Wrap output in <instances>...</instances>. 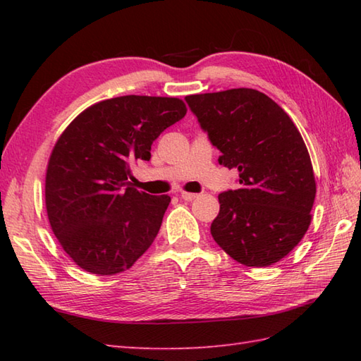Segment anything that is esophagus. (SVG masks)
Here are the masks:
<instances>
[{"label": "esophagus", "mask_w": 361, "mask_h": 361, "mask_svg": "<svg viewBox=\"0 0 361 361\" xmlns=\"http://www.w3.org/2000/svg\"><path fill=\"white\" fill-rule=\"evenodd\" d=\"M180 197L183 198V200H186V202H192L194 198H197V194H192V192H186V190H181Z\"/></svg>", "instance_id": "esophagus-1"}]
</instances>
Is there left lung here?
<instances>
[{
    "label": "left lung",
    "mask_w": 361,
    "mask_h": 361,
    "mask_svg": "<svg viewBox=\"0 0 361 361\" xmlns=\"http://www.w3.org/2000/svg\"><path fill=\"white\" fill-rule=\"evenodd\" d=\"M186 102L221 152L219 163L239 172V188L219 195L214 240L247 267L279 262L307 233L317 194L301 133L273 99L252 88L190 94Z\"/></svg>",
    "instance_id": "1"
}]
</instances>
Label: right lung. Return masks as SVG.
I'll use <instances>...</instances> for the list:
<instances>
[{
	"mask_svg": "<svg viewBox=\"0 0 361 361\" xmlns=\"http://www.w3.org/2000/svg\"><path fill=\"white\" fill-rule=\"evenodd\" d=\"M186 111L178 97H113L88 106L59 136L46 169V212L82 270L126 271L155 240L171 197L140 192L127 180Z\"/></svg>",
	"mask_w": 361,
	"mask_h": 361,
	"instance_id": "1",
	"label": "right lung"
}]
</instances>
